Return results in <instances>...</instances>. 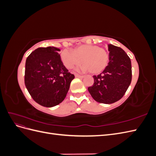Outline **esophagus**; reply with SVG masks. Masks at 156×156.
<instances>
[{
    "instance_id": "1",
    "label": "esophagus",
    "mask_w": 156,
    "mask_h": 156,
    "mask_svg": "<svg viewBox=\"0 0 156 156\" xmlns=\"http://www.w3.org/2000/svg\"><path fill=\"white\" fill-rule=\"evenodd\" d=\"M75 77L77 78H81V79H83L84 77V76H83V75H75Z\"/></svg>"
}]
</instances>
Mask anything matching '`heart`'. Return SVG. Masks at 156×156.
Listing matches in <instances>:
<instances>
[{
	"label": "heart",
	"mask_w": 156,
	"mask_h": 156,
	"mask_svg": "<svg viewBox=\"0 0 156 156\" xmlns=\"http://www.w3.org/2000/svg\"><path fill=\"white\" fill-rule=\"evenodd\" d=\"M64 66L72 69L81 62L83 64L77 69L81 72H90L92 74H98L105 69L109 60L107 51L96 45H82L73 51L64 49L60 54Z\"/></svg>",
	"instance_id": "b5f03b06"
}]
</instances>
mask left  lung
<instances>
[{
    "instance_id": "obj_1",
    "label": "left lung",
    "mask_w": 156,
    "mask_h": 156,
    "mask_svg": "<svg viewBox=\"0 0 156 156\" xmlns=\"http://www.w3.org/2000/svg\"><path fill=\"white\" fill-rule=\"evenodd\" d=\"M109 61L88 90L95 101L110 104L124 96L131 82V62L126 52L119 47L108 44Z\"/></svg>"
}]
</instances>
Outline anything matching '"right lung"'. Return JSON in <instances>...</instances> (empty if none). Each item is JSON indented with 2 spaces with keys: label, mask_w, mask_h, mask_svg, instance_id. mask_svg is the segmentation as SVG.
<instances>
[{
  "label": "right lung",
  "mask_w": 156,
  "mask_h": 156,
  "mask_svg": "<svg viewBox=\"0 0 156 156\" xmlns=\"http://www.w3.org/2000/svg\"><path fill=\"white\" fill-rule=\"evenodd\" d=\"M59 51L55 47L40 48L26 60V88L33 100L44 107H52L62 102L75 77L64 66Z\"/></svg>",
  "instance_id": "add662e5"
}]
</instances>
